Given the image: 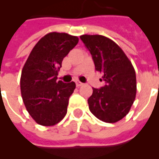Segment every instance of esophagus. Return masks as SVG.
Here are the masks:
<instances>
[{"instance_id": "1", "label": "esophagus", "mask_w": 159, "mask_h": 159, "mask_svg": "<svg viewBox=\"0 0 159 159\" xmlns=\"http://www.w3.org/2000/svg\"><path fill=\"white\" fill-rule=\"evenodd\" d=\"M75 82H76V85H77V87H81V86H82V85H83V83L80 82V81H76Z\"/></svg>"}]
</instances>
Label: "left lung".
I'll list each match as a JSON object with an SVG mask.
<instances>
[{
	"mask_svg": "<svg viewBox=\"0 0 159 159\" xmlns=\"http://www.w3.org/2000/svg\"><path fill=\"white\" fill-rule=\"evenodd\" d=\"M80 39L90 51L95 69L106 82L93 88L88 98L91 112L106 123H116L129 113L135 99L136 75L125 53L113 40L105 36L83 34Z\"/></svg>",
	"mask_w": 159,
	"mask_h": 159,
	"instance_id": "8db88e82",
	"label": "left lung"
}]
</instances>
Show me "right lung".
I'll use <instances>...</instances> for the list:
<instances>
[{"instance_id":"add662e5","label":"right lung","mask_w":159,"mask_h":159,"mask_svg":"<svg viewBox=\"0 0 159 159\" xmlns=\"http://www.w3.org/2000/svg\"><path fill=\"white\" fill-rule=\"evenodd\" d=\"M77 36L66 33L47 34L39 39L24 65L20 91L26 110L36 123L54 125L66 116L74 82H57L62 62L78 43Z\"/></svg>"}]
</instances>
